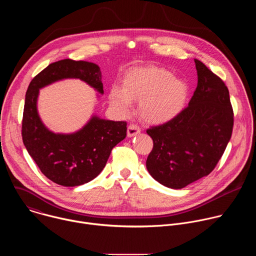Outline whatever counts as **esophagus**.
Returning a JSON list of instances; mask_svg holds the SVG:
<instances>
[{
  "label": "esophagus",
  "instance_id": "34e87169",
  "mask_svg": "<svg viewBox=\"0 0 256 256\" xmlns=\"http://www.w3.org/2000/svg\"><path fill=\"white\" fill-rule=\"evenodd\" d=\"M140 132V128L136 124H130L128 128V136L132 138L134 136H138Z\"/></svg>",
  "mask_w": 256,
  "mask_h": 256
}]
</instances>
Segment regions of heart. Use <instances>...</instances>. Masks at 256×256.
<instances>
[{"instance_id":"obj_1","label":"heart","mask_w":256,"mask_h":256,"mask_svg":"<svg viewBox=\"0 0 256 256\" xmlns=\"http://www.w3.org/2000/svg\"><path fill=\"white\" fill-rule=\"evenodd\" d=\"M190 96L186 82L159 66H136L122 77V87L112 86L108 98L122 114H128L132 100L140 101L142 118L149 124H161L175 118L184 110Z\"/></svg>"}]
</instances>
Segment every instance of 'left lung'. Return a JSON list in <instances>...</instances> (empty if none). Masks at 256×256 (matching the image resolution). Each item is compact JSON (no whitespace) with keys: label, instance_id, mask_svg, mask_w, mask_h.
Returning <instances> with one entry per match:
<instances>
[{"label":"left lung","instance_id":"obj_1","mask_svg":"<svg viewBox=\"0 0 256 256\" xmlns=\"http://www.w3.org/2000/svg\"><path fill=\"white\" fill-rule=\"evenodd\" d=\"M198 86L172 120L147 130L154 146L146 167L162 186L180 190L208 175L232 136L233 110L225 83L194 60Z\"/></svg>","mask_w":256,"mask_h":256}]
</instances>
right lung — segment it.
I'll return each instance as SVG.
<instances>
[{
  "mask_svg": "<svg viewBox=\"0 0 256 256\" xmlns=\"http://www.w3.org/2000/svg\"><path fill=\"white\" fill-rule=\"evenodd\" d=\"M66 79H79L103 94L100 68L84 60H62L48 66L30 82L22 120L25 148L40 171L54 184L82 186L103 170L114 147L126 136V122L103 120L93 114L80 130L54 132L42 122L38 100L40 90Z\"/></svg>",
  "mask_w": 256,
  "mask_h": 256,
  "instance_id": "1",
  "label": "right lung"
}]
</instances>
